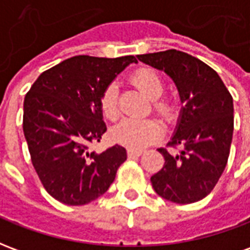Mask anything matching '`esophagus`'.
I'll return each mask as SVG.
<instances>
[{
	"mask_svg": "<svg viewBox=\"0 0 250 250\" xmlns=\"http://www.w3.org/2000/svg\"><path fill=\"white\" fill-rule=\"evenodd\" d=\"M127 154H128V157H130V158L141 157L142 154H143V150H132V148H130Z\"/></svg>",
	"mask_w": 250,
	"mask_h": 250,
	"instance_id": "1",
	"label": "esophagus"
}]
</instances>
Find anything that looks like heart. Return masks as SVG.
<instances>
[{"label":"heart","mask_w":250,"mask_h":250,"mask_svg":"<svg viewBox=\"0 0 250 250\" xmlns=\"http://www.w3.org/2000/svg\"><path fill=\"white\" fill-rule=\"evenodd\" d=\"M131 83L141 92L151 99L152 109L163 119H173L177 114V100L171 95H162L165 83L162 76L152 68H141L131 75ZM100 109L105 119L119 118V92L115 83L104 88L100 95ZM162 125L157 120L125 119L112 130V138L119 145L130 148H143L162 136Z\"/></svg>","instance_id":"b5f03b06"}]
</instances>
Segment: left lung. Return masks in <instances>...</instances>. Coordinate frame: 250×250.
Returning a JSON list of instances; mask_svg holds the SVG:
<instances>
[{"label":"left lung","mask_w":250,"mask_h":250,"mask_svg":"<svg viewBox=\"0 0 250 250\" xmlns=\"http://www.w3.org/2000/svg\"><path fill=\"white\" fill-rule=\"evenodd\" d=\"M162 69L178 87L184 103L177 132L166 148L162 170L151 177L155 193L175 204H193L214 188L225 170L233 136V98L218 73L177 49L138 55ZM183 148L178 154L168 147Z\"/></svg>","instance_id":"1"}]
</instances>
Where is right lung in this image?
Listing matches in <instances>:
<instances>
[{
	"label": "right lung",
	"mask_w": 250,
	"mask_h": 250,
	"mask_svg": "<svg viewBox=\"0 0 250 250\" xmlns=\"http://www.w3.org/2000/svg\"><path fill=\"white\" fill-rule=\"evenodd\" d=\"M135 56H75L41 73L24 100L22 128L32 165L49 195L71 206L104 194L127 159L115 145L89 147L107 131L100 95Z\"/></svg>",
	"instance_id": "1"
}]
</instances>
